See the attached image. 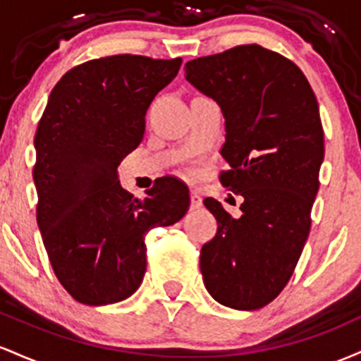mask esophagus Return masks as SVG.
Segmentation results:
<instances>
[{
	"label": "esophagus",
	"instance_id": "1",
	"mask_svg": "<svg viewBox=\"0 0 361 361\" xmlns=\"http://www.w3.org/2000/svg\"><path fill=\"white\" fill-rule=\"evenodd\" d=\"M201 206H202V200H201L200 192L192 191L191 192V208L192 209H197V208H201Z\"/></svg>",
	"mask_w": 361,
	"mask_h": 361
}]
</instances>
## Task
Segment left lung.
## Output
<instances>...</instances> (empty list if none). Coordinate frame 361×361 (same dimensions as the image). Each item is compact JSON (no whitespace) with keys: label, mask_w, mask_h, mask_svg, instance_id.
<instances>
[{"label":"left lung","mask_w":361,"mask_h":361,"mask_svg":"<svg viewBox=\"0 0 361 361\" xmlns=\"http://www.w3.org/2000/svg\"><path fill=\"white\" fill-rule=\"evenodd\" d=\"M184 71L224 111L230 169L220 182L244 197L240 218L202 201L218 224L201 249L204 286L225 307L262 309L290 281L310 232L324 160L317 99L293 61L259 44L188 61Z\"/></svg>","instance_id":"left-lung-1"}]
</instances>
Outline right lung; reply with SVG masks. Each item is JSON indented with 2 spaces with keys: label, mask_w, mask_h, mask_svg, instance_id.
<instances>
[{
  "label": "right lung",
  "mask_w": 361,
  "mask_h": 361,
  "mask_svg": "<svg viewBox=\"0 0 361 361\" xmlns=\"http://www.w3.org/2000/svg\"><path fill=\"white\" fill-rule=\"evenodd\" d=\"M182 59L116 54L64 73L35 131L37 225L56 278L85 305L126 300L147 271L145 237L179 221L188 185L161 177L145 200L117 167L145 133V114Z\"/></svg>",
  "instance_id": "obj_1"
}]
</instances>
